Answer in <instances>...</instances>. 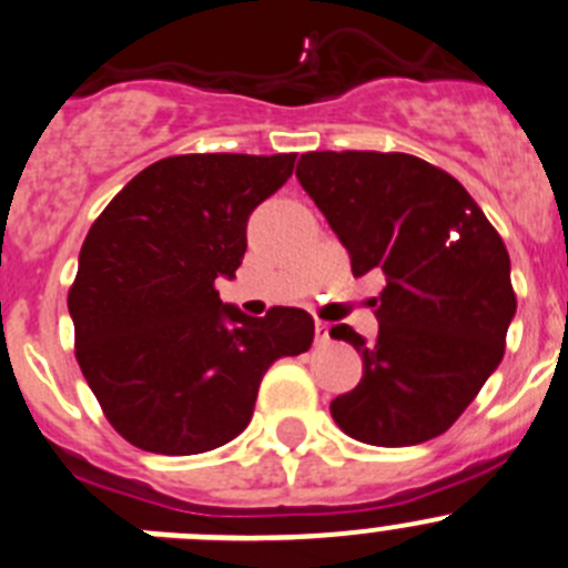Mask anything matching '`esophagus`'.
I'll use <instances>...</instances> for the list:
<instances>
[{
  "mask_svg": "<svg viewBox=\"0 0 568 568\" xmlns=\"http://www.w3.org/2000/svg\"><path fill=\"white\" fill-rule=\"evenodd\" d=\"M316 344H318V346L329 344V327H327V322H316Z\"/></svg>",
  "mask_w": 568,
  "mask_h": 568,
  "instance_id": "obj_1",
  "label": "esophagus"
}]
</instances>
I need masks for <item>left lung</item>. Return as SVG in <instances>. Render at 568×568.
I'll use <instances>...</instances> for the list:
<instances>
[{"label":"left lung","mask_w":568,"mask_h":568,"mask_svg":"<svg viewBox=\"0 0 568 568\" xmlns=\"http://www.w3.org/2000/svg\"><path fill=\"white\" fill-rule=\"evenodd\" d=\"M296 178L352 274H385L377 341L329 329L363 355V379L329 405L335 424L374 447L442 436L505 355L516 294L503 239L453 174L405 152H307Z\"/></svg>","instance_id":"left-lung-1"}]
</instances>
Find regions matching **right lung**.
<instances>
[{
    "mask_svg": "<svg viewBox=\"0 0 568 568\" xmlns=\"http://www.w3.org/2000/svg\"><path fill=\"white\" fill-rule=\"evenodd\" d=\"M296 155H174L135 174L99 213L69 288L74 355L102 413L144 453L200 455L233 442L274 361L313 344V316L222 305L246 222Z\"/></svg>",
    "mask_w": 568,
    "mask_h": 568,
    "instance_id": "add662e5",
    "label": "right lung"
}]
</instances>
